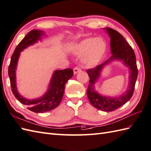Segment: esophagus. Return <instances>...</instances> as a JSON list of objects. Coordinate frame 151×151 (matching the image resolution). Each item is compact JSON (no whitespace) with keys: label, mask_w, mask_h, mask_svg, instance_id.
<instances>
[{"label":"esophagus","mask_w":151,"mask_h":151,"mask_svg":"<svg viewBox=\"0 0 151 151\" xmlns=\"http://www.w3.org/2000/svg\"><path fill=\"white\" fill-rule=\"evenodd\" d=\"M80 71H81V68H80L79 67H75L73 69V72H74V74H76L77 73H78Z\"/></svg>","instance_id":"34e87169"}]
</instances>
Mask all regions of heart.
Wrapping results in <instances>:
<instances>
[{"mask_svg":"<svg viewBox=\"0 0 151 151\" xmlns=\"http://www.w3.org/2000/svg\"><path fill=\"white\" fill-rule=\"evenodd\" d=\"M106 50V44L102 38H88L82 40L74 48V53L83 56L82 60L89 67L96 65Z\"/></svg>","mask_w":151,"mask_h":151,"instance_id":"1","label":"heart"}]
</instances>
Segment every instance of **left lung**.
<instances>
[{"label":"left lung","instance_id":"1","mask_svg":"<svg viewBox=\"0 0 151 151\" xmlns=\"http://www.w3.org/2000/svg\"><path fill=\"white\" fill-rule=\"evenodd\" d=\"M111 38L112 55L109 59L93 69H87L90 78L87 95L91 104L100 111H113L123 106L131 99L134 93L135 83L138 76V68L134 52L124 37L117 31L105 27ZM118 59L123 62L129 69V83L127 91L119 97H107L101 96L94 89L93 85L100 76L103 68L112 60Z\"/></svg>","mask_w":151,"mask_h":151}]
</instances>
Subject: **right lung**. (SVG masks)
I'll return each mask as SVG.
<instances>
[{"instance_id": "1", "label": "right lung", "mask_w": 151, "mask_h": 151, "mask_svg": "<svg viewBox=\"0 0 151 151\" xmlns=\"http://www.w3.org/2000/svg\"><path fill=\"white\" fill-rule=\"evenodd\" d=\"M44 35L43 31L34 29L29 31L15 48L8 68V75L14 96L20 103L27 106L28 109L37 113L50 111L58 107L64 95L65 83L73 75V71L71 69L56 70L52 76L47 91L39 99H27L17 91L15 72L20 52L37 42L38 40H40L41 37Z\"/></svg>"}]
</instances>
